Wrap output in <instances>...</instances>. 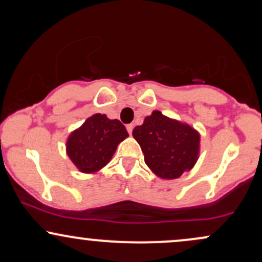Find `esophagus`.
<instances>
[{
    "label": "esophagus",
    "instance_id": "esophagus-1",
    "mask_svg": "<svg viewBox=\"0 0 262 262\" xmlns=\"http://www.w3.org/2000/svg\"><path fill=\"white\" fill-rule=\"evenodd\" d=\"M133 128H134L133 124H128L127 125V130H128L129 134H132V132H133Z\"/></svg>",
    "mask_w": 262,
    "mask_h": 262
}]
</instances>
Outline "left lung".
Segmentation results:
<instances>
[{
  "label": "left lung",
  "instance_id": "obj_1",
  "mask_svg": "<svg viewBox=\"0 0 262 262\" xmlns=\"http://www.w3.org/2000/svg\"><path fill=\"white\" fill-rule=\"evenodd\" d=\"M148 167L161 180L179 179L193 169L200 158L201 134L197 129L152 111L141 125L134 128Z\"/></svg>",
  "mask_w": 262,
  "mask_h": 262
}]
</instances>
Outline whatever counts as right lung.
I'll use <instances>...</instances> for the list:
<instances>
[{
  "label": "right lung",
  "instance_id": "add662e5",
  "mask_svg": "<svg viewBox=\"0 0 262 262\" xmlns=\"http://www.w3.org/2000/svg\"><path fill=\"white\" fill-rule=\"evenodd\" d=\"M125 138L128 132L118 119L96 113L69 134L66 154L80 172L93 175L111 161Z\"/></svg>",
  "mask_w": 262,
  "mask_h": 262
}]
</instances>
